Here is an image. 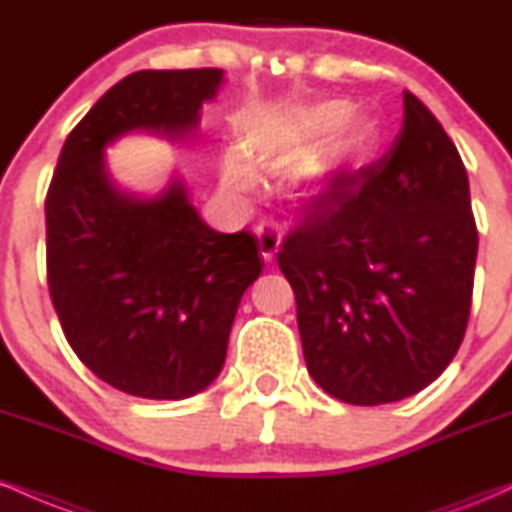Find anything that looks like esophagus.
Masks as SVG:
<instances>
[{
  "instance_id": "34e87169",
  "label": "esophagus",
  "mask_w": 512,
  "mask_h": 512,
  "mask_svg": "<svg viewBox=\"0 0 512 512\" xmlns=\"http://www.w3.org/2000/svg\"><path fill=\"white\" fill-rule=\"evenodd\" d=\"M255 233H257V240H260V252L264 262H272L274 255L281 248V233L276 231L272 223H260V226L255 228Z\"/></svg>"
}]
</instances>
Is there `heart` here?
I'll use <instances>...</instances> for the list:
<instances>
[{
  "label": "heart",
  "instance_id": "b5f03b06",
  "mask_svg": "<svg viewBox=\"0 0 512 512\" xmlns=\"http://www.w3.org/2000/svg\"><path fill=\"white\" fill-rule=\"evenodd\" d=\"M351 117L354 108L349 103L330 101L281 115L245 120L238 127V154L228 151L221 158V185L236 195H243L255 187L252 170L276 173L303 161L293 178V197L301 202H315L330 190L346 151L356 144L358 137L330 144L322 151L320 146L332 139Z\"/></svg>",
  "mask_w": 512,
  "mask_h": 512
}]
</instances>
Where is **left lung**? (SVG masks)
I'll list each match as a JSON object with an SVG mask.
<instances>
[{
  "label": "left lung",
  "mask_w": 512,
  "mask_h": 512,
  "mask_svg": "<svg viewBox=\"0 0 512 512\" xmlns=\"http://www.w3.org/2000/svg\"><path fill=\"white\" fill-rule=\"evenodd\" d=\"M479 233L452 139L414 93L387 154L330 190L276 255L308 373L346 404L399 402L450 366L469 320Z\"/></svg>",
  "instance_id": "obj_1"
}]
</instances>
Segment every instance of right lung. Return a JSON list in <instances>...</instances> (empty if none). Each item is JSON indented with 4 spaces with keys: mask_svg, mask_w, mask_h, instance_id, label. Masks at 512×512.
<instances>
[{
    "mask_svg": "<svg viewBox=\"0 0 512 512\" xmlns=\"http://www.w3.org/2000/svg\"><path fill=\"white\" fill-rule=\"evenodd\" d=\"M221 84L223 69L125 76L72 129L52 175V305L84 366L127 395L185 399L214 383L240 298L262 274L255 236L209 228L178 175L142 197L105 163L129 132L192 137Z\"/></svg>",
    "mask_w": 512,
    "mask_h": 512,
    "instance_id": "right-lung-1",
    "label": "right lung"
}]
</instances>
